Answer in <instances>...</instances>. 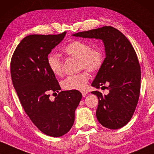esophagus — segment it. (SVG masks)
<instances>
[{
	"label": "esophagus",
	"instance_id": "34e87169",
	"mask_svg": "<svg viewBox=\"0 0 154 154\" xmlns=\"http://www.w3.org/2000/svg\"><path fill=\"white\" fill-rule=\"evenodd\" d=\"M87 94H88V92L85 91H82V96H83V97H85Z\"/></svg>",
	"mask_w": 154,
	"mask_h": 154
}]
</instances>
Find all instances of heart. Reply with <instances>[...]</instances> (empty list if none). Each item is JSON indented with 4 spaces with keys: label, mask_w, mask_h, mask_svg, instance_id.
<instances>
[{
    "label": "heart",
    "mask_w": 154,
    "mask_h": 154,
    "mask_svg": "<svg viewBox=\"0 0 154 154\" xmlns=\"http://www.w3.org/2000/svg\"><path fill=\"white\" fill-rule=\"evenodd\" d=\"M63 52L68 57L77 59L79 70L86 69L91 72L98 71L103 66L105 55L99 47H91L89 43L82 40H74L63 48ZM47 65L49 70L56 77L63 74V62L54 54H50L47 57ZM89 79L87 71H82L79 74L71 75L63 82L62 86L65 90L83 91L86 88Z\"/></svg>",
    "instance_id": "obj_1"
}]
</instances>
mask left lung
<instances>
[{
	"mask_svg": "<svg viewBox=\"0 0 154 154\" xmlns=\"http://www.w3.org/2000/svg\"><path fill=\"white\" fill-rule=\"evenodd\" d=\"M73 36L103 41L106 58L92 86L99 88L108 84L109 93L103 96L97 91L91 92L98 98L97 119L109 129L123 127L131 119L140 94L141 70L135 49L126 37L112 26L79 32Z\"/></svg>",
	"mask_w": 154,
	"mask_h": 154,
	"instance_id": "1",
	"label": "left lung"
}]
</instances>
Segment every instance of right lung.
Masks as SVG:
<instances>
[{
  "instance_id": "add662e5",
  "label": "right lung",
  "mask_w": 154,
  "mask_h": 154,
  "mask_svg": "<svg viewBox=\"0 0 154 154\" xmlns=\"http://www.w3.org/2000/svg\"><path fill=\"white\" fill-rule=\"evenodd\" d=\"M66 34L65 31L25 37L15 49L10 63L13 86L25 112L41 132L54 137L63 135L72 128L82 97L77 90L59 92V84L47 65L49 54ZM52 92L59 94L51 101L49 94Z\"/></svg>"
}]
</instances>
